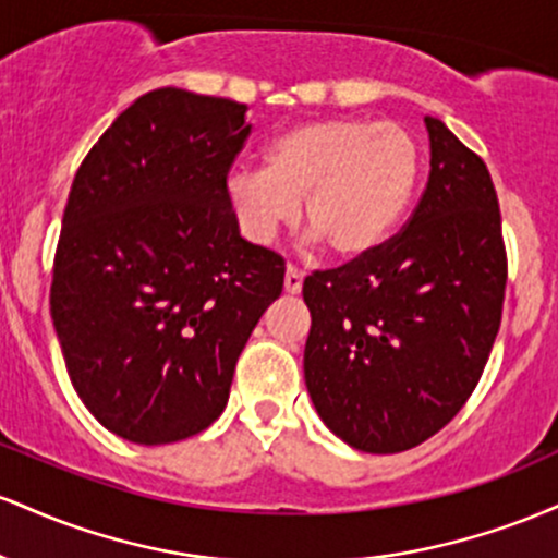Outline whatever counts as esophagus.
<instances>
[{
  "label": "esophagus",
  "mask_w": 558,
  "mask_h": 558,
  "mask_svg": "<svg viewBox=\"0 0 558 558\" xmlns=\"http://www.w3.org/2000/svg\"><path fill=\"white\" fill-rule=\"evenodd\" d=\"M283 286H286V293H299L301 286H304V272L296 270V267H293V265H288Z\"/></svg>",
  "instance_id": "esophagus-1"
}]
</instances>
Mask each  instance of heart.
Wrapping results in <instances>:
<instances>
[{"instance_id":"b5f03b06","label":"heart","mask_w":558,"mask_h":558,"mask_svg":"<svg viewBox=\"0 0 558 558\" xmlns=\"http://www.w3.org/2000/svg\"><path fill=\"white\" fill-rule=\"evenodd\" d=\"M422 170L417 138L399 123L364 118L310 120L278 133L265 170L228 175L226 198L252 243H270L299 217L341 259H360L390 239L412 204Z\"/></svg>"}]
</instances>
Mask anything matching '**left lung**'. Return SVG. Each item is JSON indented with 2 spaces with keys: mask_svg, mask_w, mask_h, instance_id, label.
Returning a JSON list of instances; mask_svg holds the SVG:
<instances>
[{
  "mask_svg": "<svg viewBox=\"0 0 558 558\" xmlns=\"http://www.w3.org/2000/svg\"><path fill=\"white\" fill-rule=\"evenodd\" d=\"M412 217L367 257L304 280V380L325 425L367 453L420 446L457 417L498 336L506 291L490 172L438 118Z\"/></svg>",
  "mask_w": 558,
  "mask_h": 558,
  "instance_id": "obj_1",
  "label": "left lung"
}]
</instances>
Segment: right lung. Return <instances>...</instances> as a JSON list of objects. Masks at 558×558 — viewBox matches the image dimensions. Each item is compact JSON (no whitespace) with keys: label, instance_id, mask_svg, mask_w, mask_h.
<instances>
[{"label":"right lung","instance_id":"right-lung-1","mask_svg":"<svg viewBox=\"0 0 558 558\" xmlns=\"http://www.w3.org/2000/svg\"><path fill=\"white\" fill-rule=\"evenodd\" d=\"M246 110L157 88L118 114L75 172L49 304L75 393L131 444L207 430L283 291V259L241 239L226 198L252 133Z\"/></svg>","mask_w":558,"mask_h":558}]
</instances>
